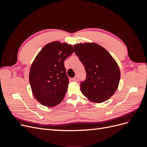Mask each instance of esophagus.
Instances as JSON below:
<instances>
[{"instance_id": "1", "label": "esophagus", "mask_w": 147, "mask_h": 147, "mask_svg": "<svg viewBox=\"0 0 147 147\" xmlns=\"http://www.w3.org/2000/svg\"><path fill=\"white\" fill-rule=\"evenodd\" d=\"M72 80L74 82H77L78 81V78L77 76H75L74 78H72Z\"/></svg>"}]
</instances>
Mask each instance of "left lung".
I'll return each mask as SVG.
<instances>
[{
    "label": "left lung",
    "mask_w": 147,
    "mask_h": 147,
    "mask_svg": "<svg viewBox=\"0 0 147 147\" xmlns=\"http://www.w3.org/2000/svg\"><path fill=\"white\" fill-rule=\"evenodd\" d=\"M74 47L86 72L85 81L80 84L83 94L94 103L107 100L116 92L121 76L116 61L94 42L80 43Z\"/></svg>",
    "instance_id": "left-lung-1"
}]
</instances>
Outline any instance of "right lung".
<instances>
[{"label":"right lung","instance_id":"1","mask_svg":"<svg viewBox=\"0 0 147 147\" xmlns=\"http://www.w3.org/2000/svg\"><path fill=\"white\" fill-rule=\"evenodd\" d=\"M74 52L72 45L55 41L44 46L35 57L29 83L34 97L43 105L51 107L63 100L69 84L64 61Z\"/></svg>","mask_w":147,"mask_h":147}]
</instances>
